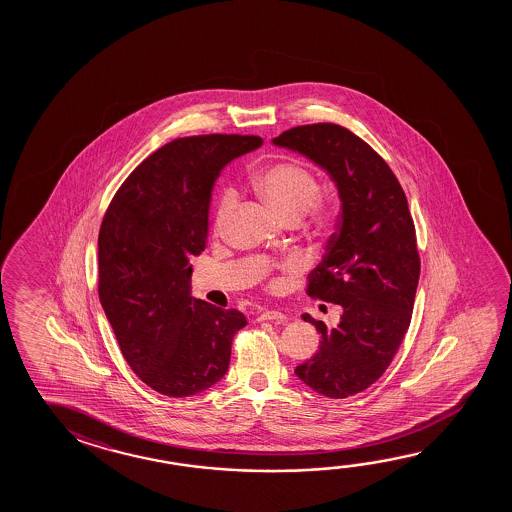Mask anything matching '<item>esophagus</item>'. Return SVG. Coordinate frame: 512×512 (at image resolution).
<instances>
[{
    "mask_svg": "<svg viewBox=\"0 0 512 512\" xmlns=\"http://www.w3.org/2000/svg\"><path fill=\"white\" fill-rule=\"evenodd\" d=\"M284 319V312H278V310H264L259 314V321H284Z\"/></svg>",
    "mask_w": 512,
    "mask_h": 512,
    "instance_id": "34e87169",
    "label": "esophagus"
}]
</instances>
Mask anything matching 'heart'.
<instances>
[{
	"label": "heart",
	"instance_id": "1",
	"mask_svg": "<svg viewBox=\"0 0 512 512\" xmlns=\"http://www.w3.org/2000/svg\"><path fill=\"white\" fill-rule=\"evenodd\" d=\"M253 185L257 193L285 219L302 218L318 200V178L312 171L294 162H278L262 169L259 175L255 176ZM235 202L237 194L232 189H227L219 196L212 221L216 232H221L227 227L228 219L235 209ZM312 209L318 218H325V212L316 205Z\"/></svg>",
	"mask_w": 512,
	"mask_h": 512
}]
</instances>
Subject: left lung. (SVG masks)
<instances>
[{
    "instance_id": "8db88e82",
    "label": "left lung",
    "mask_w": 512,
    "mask_h": 512,
    "mask_svg": "<svg viewBox=\"0 0 512 512\" xmlns=\"http://www.w3.org/2000/svg\"><path fill=\"white\" fill-rule=\"evenodd\" d=\"M273 143L307 155L337 184V230L305 291L343 314L336 328L303 314L321 346L294 373L316 393L348 398L384 375L411 325L421 262L409 203L386 160L344 126H294Z\"/></svg>"
}]
</instances>
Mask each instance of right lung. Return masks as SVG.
<instances>
[{
    "instance_id": "right-lung-1",
    "label": "right lung",
    "mask_w": 512,
    "mask_h": 512,
    "mask_svg": "<svg viewBox=\"0 0 512 512\" xmlns=\"http://www.w3.org/2000/svg\"><path fill=\"white\" fill-rule=\"evenodd\" d=\"M262 144L259 135L178 137L126 176L101 219L98 294L128 366L153 391L184 398L227 373L243 312L189 294L209 235L221 168Z\"/></svg>"
}]
</instances>
